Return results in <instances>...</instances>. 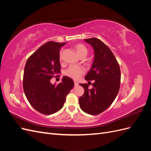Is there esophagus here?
<instances>
[{
    "mask_svg": "<svg viewBox=\"0 0 151 151\" xmlns=\"http://www.w3.org/2000/svg\"><path fill=\"white\" fill-rule=\"evenodd\" d=\"M74 85H75V86H78V83H77V81H74Z\"/></svg>",
    "mask_w": 151,
    "mask_h": 151,
    "instance_id": "34e87169",
    "label": "esophagus"
}]
</instances>
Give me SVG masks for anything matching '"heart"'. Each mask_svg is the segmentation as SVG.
Returning <instances> with one entry per match:
<instances>
[{
	"mask_svg": "<svg viewBox=\"0 0 151 151\" xmlns=\"http://www.w3.org/2000/svg\"><path fill=\"white\" fill-rule=\"evenodd\" d=\"M74 47L79 57L82 55L86 56L88 53V48L83 43H77L74 45ZM84 72L85 70L83 67L80 66H70L67 68L65 72V74L70 78L77 79L79 78L82 74H84Z\"/></svg>",
	"mask_w": 151,
	"mask_h": 151,
	"instance_id": "b5f03b06",
	"label": "heart"
}]
</instances>
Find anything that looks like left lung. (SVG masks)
<instances>
[{
  "mask_svg": "<svg viewBox=\"0 0 151 151\" xmlns=\"http://www.w3.org/2000/svg\"><path fill=\"white\" fill-rule=\"evenodd\" d=\"M84 40L94 50L93 65L85 79L88 83L94 80V83L91 89L88 84H79L84 89V93L79 102L83 111L96 115L106 110L116 98L120 86V68L111 50L102 41L96 38Z\"/></svg>",
  "mask_w": 151,
  "mask_h": 151,
  "instance_id": "1",
  "label": "left lung"
}]
</instances>
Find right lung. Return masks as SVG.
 <instances>
[{
  "label": "right lung",
  "mask_w": 151,
  "mask_h": 151,
  "mask_svg": "<svg viewBox=\"0 0 151 151\" xmlns=\"http://www.w3.org/2000/svg\"><path fill=\"white\" fill-rule=\"evenodd\" d=\"M65 43L50 41L28 58L23 75V89L30 104L44 115H52L63 106L67 95L74 86L70 77L52 84L50 79L60 72V50Z\"/></svg>",
  "instance_id": "1"
}]
</instances>
